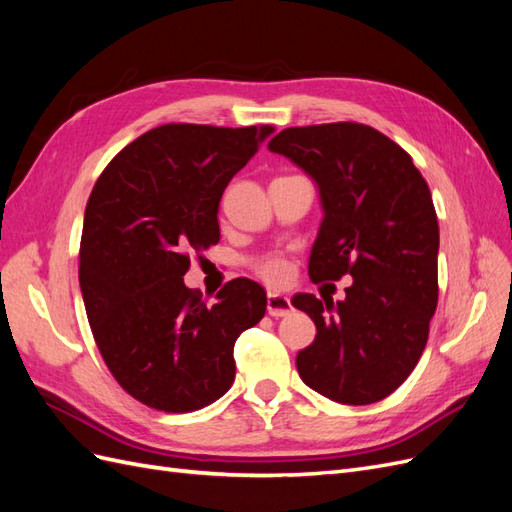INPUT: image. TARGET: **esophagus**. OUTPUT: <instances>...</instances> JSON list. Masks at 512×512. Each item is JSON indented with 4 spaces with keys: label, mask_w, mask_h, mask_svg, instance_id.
Here are the masks:
<instances>
[{
    "label": "esophagus",
    "mask_w": 512,
    "mask_h": 512,
    "mask_svg": "<svg viewBox=\"0 0 512 512\" xmlns=\"http://www.w3.org/2000/svg\"><path fill=\"white\" fill-rule=\"evenodd\" d=\"M267 312H269L273 318L288 316V314L292 312L290 299L284 297V294H280V292H269V294H267Z\"/></svg>",
    "instance_id": "34e87169"
}]
</instances>
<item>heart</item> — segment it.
Segmentation results:
<instances>
[{
    "instance_id": "heart-1",
    "label": "heart",
    "mask_w": 512,
    "mask_h": 512,
    "mask_svg": "<svg viewBox=\"0 0 512 512\" xmlns=\"http://www.w3.org/2000/svg\"><path fill=\"white\" fill-rule=\"evenodd\" d=\"M256 271L273 284H284L288 280V273H290L286 260L280 256H269L265 260H260L256 265Z\"/></svg>"
}]
</instances>
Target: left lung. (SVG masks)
<instances>
[{
  "instance_id": "left-lung-1",
  "label": "left lung",
  "mask_w": 512,
  "mask_h": 512,
  "mask_svg": "<svg viewBox=\"0 0 512 512\" xmlns=\"http://www.w3.org/2000/svg\"><path fill=\"white\" fill-rule=\"evenodd\" d=\"M269 151L318 188L324 215L309 277L352 275L344 301L292 299L316 324V339L297 354L299 376L337 404H374L412 374L438 305L431 192L408 153L363 123L288 128Z\"/></svg>"
}]
</instances>
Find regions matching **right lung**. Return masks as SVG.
<instances>
[{
  "label": "right lung",
  "instance_id": "add662e5",
  "mask_svg": "<svg viewBox=\"0 0 512 512\" xmlns=\"http://www.w3.org/2000/svg\"><path fill=\"white\" fill-rule=\"evenodd\" d=\"M273 126L168 123L138 136L89 196L79 282L91 333L115 380L141 404L192 412L235 382L237 337L267 309V292L232 280L215 305L183 284L190 252L220 241L228 181Z\"/></svg>",
  "mask_w": 512,
  "mask_h": 512
}]
</instances>
